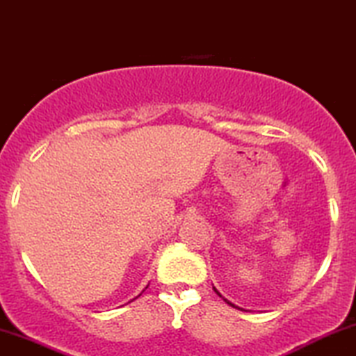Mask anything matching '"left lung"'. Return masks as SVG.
<instances>
[{
  "label": "left lung",
  "instance_id": "left-lung-1",
  "mask_svg": "<svg viewBox=\"0 0 356 356\" xmlns=\"http://www.w3.org/2000/svg\"><path fill=\"white\" fill-rule=\"evenodd\" d=\"M213 290H216V292H217V289H216V286H213ZM217 295H220V293H219V292H217ZM220 297H222V295H220ZM224 300H225V298H224ZM225 302H227V303H229V305H230V307L237 308V307H235V305H234V303H232V302H229V300H225Z\"/></svg>",
  "mask_w": 356,
  "mask_h": 356
}]
</instances>
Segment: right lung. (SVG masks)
<instances>
[{"label": "right lung", "instance_id": "add662e5", "mask_svg": "<svg viewBox=\"0 0 356 356\" xmlns=\"http://www.w3.org/2000/svg\"><path fill=\"white\" fill-rule=\"evenodd\" d=\"M145 289H147V286H145Z\"/></svg>", "mask_w": 356, "mask_h": 356}]
</instances>
